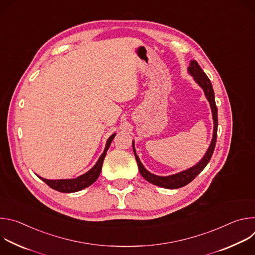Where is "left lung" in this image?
Instances as JSON below:
<instances>
[{
    "mask_svg": "<svg viewBox=\"0 0 255 255\" xmlns=\"http://www.w3.org/2000/svg\"><path fill=\"white\" fill-rule=\"evenodd\" d=\"M189 72L194 77V80L204 90L206 98L208 99V101L210 102V105H211L213 120H214L213 139H212L210 147H209L208 151L206 152L205 156L203 157V159L198 164H196L195 166H193L185 171H181L179 173L172 174L169 176H158V175H154V174L150 173L148 170L145 169V167L142 165V163L139 160V157L136 154V151L134 149V143H133V150H134L135 158H136L138 168H139L141 175L147 181H149V183H151L155 186L161 187V188H165V189H178V188L185 187L188 184H190L191 181L206 167V165L208 164V162L210 161V159L213 155L215 145H216L217 129H218V109H217V106L215 103V95H214V90H213L211 81L209 80V78L207 77V75L205 74L204 70L201 68V66L199 65V63L196 60L191 61V65L189 66Z\"/></svg>",
    "mask_w": 255,
    "mask_h": 255,
    "instance_id": "1",
    "label": "left lung"
}]
</instances>
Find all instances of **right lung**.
I'll list each match as a JSON object with an SVG mask.
<instances>
[{
    "label": "right lung",
    "mask_w": 255,
    "mask_h": 255,
    "mask_svg": "<svg viewBox=\"0 0 255 255\" xmlns=\"http://www.w3.org/2000/svg\"><path fill=\"white\" fill-rule=\"evenodd\" d=\"M115 135L116 134H113V135L109 137L103 154L100 156V158L97 161V163L95 164V166L92 169H90L87 173H85V174H83V175H81L77 178H74V179H55V180H52V179H46V178H43V177H40V176L39 177L51 189H53L55 191H58L60 193H75V192L81 191V190L91 186L92 184L95 183L97 178L99 177L100 173H101L103 161H104V158L106 156V152H107L109 146H110V144H111L113 138L115 137Z\"/></svg>",
    "instance_id": "1"
}]
</instances>
